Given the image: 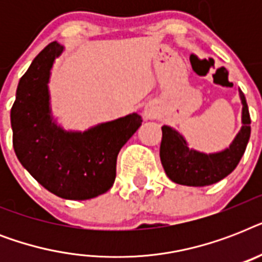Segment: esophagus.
<instances>
[{
    "mask_svg": "<svg viewBox=\"0 0 262 262\" xmlns=\"http://www.w3.org/2000/svg\"><path fill=\"white\" fill-rule=\"evenodd\" d=\"M144 117L147 119H152L156 117V111L152 107H145L144 108Z\"/></svg>",
    "mask_w": 262,
    "mask_h": 262,
    "instance_id": "1",
    "label": "esophagus"
}]
</instances>
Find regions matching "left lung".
<instances>
[{
	"label": "left lung",
	"instance_id": "8db88e82",
	"mask_svg": "<svg viewBox=\"0 0 262 262\" xmlns=\"http://www.w3.org/2000/svg\"><path fill=\"white\" fill-rule=\"evenodd\" d=\"M242 102V127L230 147L215 154L191 149L181 133L171 126H162L160 160L172 182L186 186H208L231 174L244 156L250 139V114L244 92L239 90Z\"/></svg>",
	"mask_w": 262,
	"mask_h": 262
}]
</instances>
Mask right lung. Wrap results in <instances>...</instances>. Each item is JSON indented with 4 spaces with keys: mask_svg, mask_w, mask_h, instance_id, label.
I'll return each instance as SVG.
<instances>
[{
    "mask_svg": "<svg viewBox=\"0 0 262 262\" xmlns=\"http://www.w3.org/2000/svg\"><path fill=\"white\" fill-rule=\"evenodd\" d=\"M65 47L51 42L18 81L10 123L13 148L23 167L45 189L65 200H90L115 181L117 156L141 126L132 113L84 132L65 130L51 114V68Z\"/></svg>",
    "mask_w": 262,
    "mask_h": 262,
    "instance_id": "1",
    "label": "right lung"
}]
</instances>
